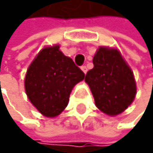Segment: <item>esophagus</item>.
<instances>
[{
	"instance_id": "1",
	"label": "esophagus",
	"mask_w": 153,
	"mask_h": 153,
	"mask_svg": "<svg viewBox=\"0 0 153 153\" xmlns=\"http://www.w3.org/2000/svg\"><path fill=\"white\" fill-rule=\"evenodd\" d=\"M81 70H82V71H83V72L85 73V74H86V73H87V67L85 66V65L81 66Z\"/></svg>"
}]
</instances>
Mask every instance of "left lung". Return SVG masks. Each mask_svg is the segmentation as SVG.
Returning <instances> with one entry per match:
<instances>
[{"instance_id": "1", "label": "left lung", "mask_w": 153, "mask_h": 153, "mask_svg": "<svg viewBox=\"0 0 153 153\" xmlns=\"http://www.w3.org/2000/svg\"><path fill=\"white\" fill-rule=\"evenodd\" d=\"M94 68L85 81L90 86L98 109L117 116L128 108L137 93L134 73L117 49L100 47L93 58Z\"/></svg>"}]
</instances>
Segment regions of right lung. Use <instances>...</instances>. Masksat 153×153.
Returning a JSON list of instances; mask_svg holds the SVG:
<instances>
[{"label": "right lung", "instance_id": "add662e5", "mask_svg": "<svg viewBox=\"0 0 153 153\" xmlns=\"http://www.w3.org/2000/svg\"><path fill=\"white\" fill-rule=\"evenodd\" d=\"M84 77V72L59 50V45L45 47L28 67L25 92L39 113L53 118L66 108L73 87Z\"/></svg>", "mask_w": 153, "mask_h": 153}]
</instances>
